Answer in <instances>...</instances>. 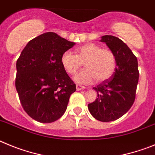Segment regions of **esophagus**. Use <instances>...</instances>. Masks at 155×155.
I'll return each mask as SVG.
<instances>
[{"label":"esophagus","mask_w":155,"mask_h":155,"mask_svg":"<svg viewBox=\"0 0 155 155\" xmlns=\"http://www.w3.org/2000/svg\"><path fill=\"white\" fill-rule=\"evenodd\" d=\"M85 89H86L85 86H80V85H76V90H77V91H80V90H85Z\"/></svg>","instance_id":"1"}]
</instances>
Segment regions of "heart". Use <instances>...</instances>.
<instances>
[{
  "label": "heart",
  "instance_id": "heart-1",
  "mask_svg": "<svg viewBox=\"0 0 155 155\" xmlns=\"http://www.w3.org/2000/svg\"><path fill=\"white\" fill-rule=\"evenodd\" d=\"M76 55L70 51H65L61 57V63L69 74H74L84 63L86 69L74 76L78 83L89 84L110 79L116 69V57L109 48H102L93 42L86 43L78 47Z\"/></svg>",
  "mask_w": 155,
  "mask_h": 155
}]
</instances>
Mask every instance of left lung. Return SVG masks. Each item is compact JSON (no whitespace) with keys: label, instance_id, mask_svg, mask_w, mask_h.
<instances>
[{"label":"left lung","instance_id":"1","mask_svg":"<svg viewBox=\"0 0 155 155\" xmlns=\"http://www.w3.org/2000/svg\"><path fill=\"white\" fill-rule=\"evenodd\" d=\"M116 57L115 72L112 78L93 87L97 98L88 104L95 119L110 122L124 115L133 105L138 83V63L136 56L122 40L113 35L102 36Z\"/></svg>","mask_w":155,"mask_h":155}]
</instances>
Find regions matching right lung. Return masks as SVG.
<instances>
[{
	"label": "right lung",
	"mask_w": 155,
	"mask_h": 155,
	"mask_svg": "<svg viewBox=\"0 0 155 155\" xmlns=\"http://www.w3.org/2000/svg\"><path fill=\"white\" fill-rule=\"evenodd\" d=\"M76 43L54 32L31 40L17 61L15 86L25 112L38 122L51 123L66 110L76 84L61 63L62 54Z\"/></svg>",
	"instance_id": "add662e5"
}]
</instances>
